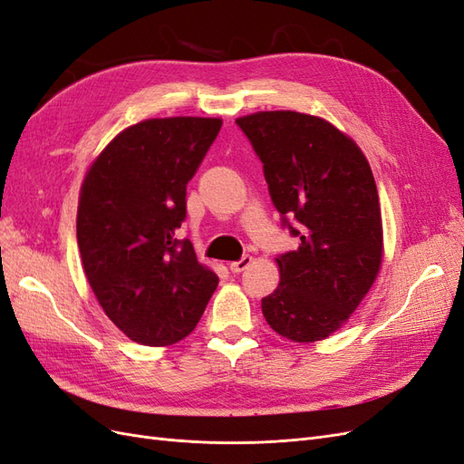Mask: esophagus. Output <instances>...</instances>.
Returning <instances> with one entry per match:
<instances>
[{
    "mask_svg": "<svg viewBox=\"0 0 464 464\" xmlns=\"http://www.w3.org/2000/svg\"><path fill=\"white\" fill-rule=\"evenodd\" d=\"M254 263V257H249V256H244L240 261H234V263H230V271L232 273H242V271H246L247 266Z\"/></svg>",
    "mask_w": 464,
    "mask_h": 464,
    "instance_id": "obj_1",
    "label": "esophagus"
}]
</instances>
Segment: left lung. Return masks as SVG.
I'll return each instance as SVG.
<instances>
[{"instance_id": "obj_1", "label": "left lung", "mask_w": 464, "mask_h": 464, "mask_svg": "<svg viewBox=\"0 0 464 464\" xmlns=\"http://www.w3.org/2000/svg\"><path fill=\"white\" fill-rule=\"evenodd\" d=\"M236 123L263 162L278 213L297 220L298 249L276 257L280 283L261 300L271 329L294 343L339 331L383 263V224L366 154L327 120L294 110Z\"/></svg>"}]
</instances>
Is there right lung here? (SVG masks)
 I'll return each instance as SVG.
<instances>
[{
	"instance_id": "right-lung-1",
	"label": "right lung",
	"mask_w": 464,
	"mask_h": 464,
	"mask_svg": "<svg viewBox=\"0 0 464 464\" xmlns=\"http://www.w3.org/2000/svg\"><path fill=\"white\" fill-rule=\"evenodd\" d=\"M220 118H150L120 131L79 191L77 244L98 304L133 343L170 346L198 325L218 276L176 230Z\"/></svg>"
}]
</instances>
